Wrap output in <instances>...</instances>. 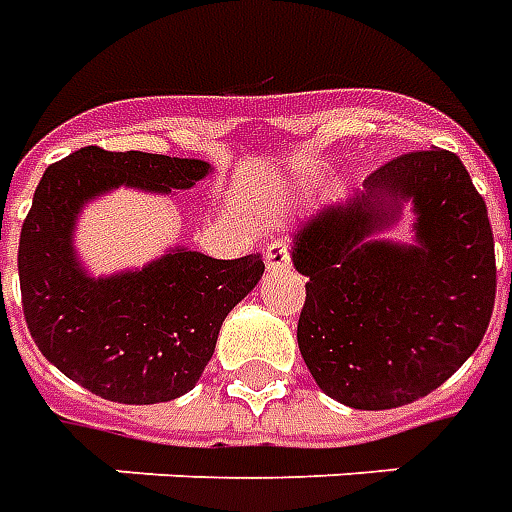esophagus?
<instances>
[{"label": "esophagus", "instance_id": "obj_1", "mask_svg": "<svg viewBox=\"0 0 512 512\" xmlns=\"http://www.w3.org/2000/svg\"><path fill=\"white\" fill-rule=\"evenodd\" d=\"M266 266L268 271H282V268H290V249L285 244H268L266 249Z\"/></svg>", "mask_w": 512, "mask_h": 512}]
</instances>
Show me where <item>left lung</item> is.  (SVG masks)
<instances>
[{
    "label": "left lung",
    "instance_id": "8db88e82",
    "mask_svg": "<svg viewBox=\"0 0 512 512\" xmlns=\"http://www.w3.org/2000/svg\"><path fill=\"white\" fill-rule=\"evenodd\" d=\"M404 202L416 244L377 239ZM290 252L309 279L298 347L314 382L347 407L423 399L483 342L497 295L494 233L453 151L393 157L363 192L298 227Z\"/></svg>",
    "mask_w": 512,
    "mask_h": 512
}]
</instances>
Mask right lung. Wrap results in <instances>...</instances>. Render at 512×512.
I'll return each mask as SVG.
<instances>
[{
    "instance_id": "1",
    "label": "right lung",
    "mask_w": 512,
    "mask_h": 512,
    "mask_svg": "<svg viewBox=\"0 0 512 512\" xmlns=\"http://www.w3.org/2000/svg\"><path fill=\"white\" fill-rule=\"evenodd\" d=\"M208 170L203 160L86 146L54 162L34 189L18 244L26 325L45 358L86 391L119 404L192 391L227 312L260 282V255L214 260L176 246L140 271L97 279L75 257L89 200L119 187L189 189Z\"/></svg>"
}]
</instances>
